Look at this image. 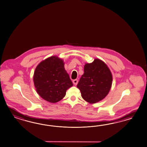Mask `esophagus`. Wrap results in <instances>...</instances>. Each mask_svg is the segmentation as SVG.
Returning <instances> with one entry per match:
<instances>
[{"mask_svg": "<svg viewBox=\"0 0 147 147\" xmlns=\"http://www.w3.org/2000/svg\"><path fill=\"white\" fill-rule=\"evenodd\" d=\"M78 81L77 79H75V80H73V84L75 85H76L78 84Z\"/></svg>", "mask_w": 147, "mask_h": 147, "instance_id": "34e87169", "label": "esophagus"}]
</instances>
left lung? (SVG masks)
<instances>
[{
	"mask_svg": "<svg viewBox=\"0 0 147 147\" xmlns=\"http://www.w3.org/2000/svg\"><path fill=\"white\" fill-rule=\"evenodd\" d=\"M112 75L107 65L98 59L86 63L84 73L77 85L82 98L94 104L104 99L109 92L112 84Z\"/></svg>",
	"mask_w": 147,
	"mask_h": 147,
	"instance_id": "obj_1",
	"label": "left lung"
}]
</instances>
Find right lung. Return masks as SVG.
Instances as JSON below:
<instances>
[{
    "label": "right lung",
    "mask_w": 147,
    "mask_h": 147,
    "mask_svg": "<svg viewBox=\"0 0 147 147\" xmlns=\"http://www.w3.org/2000/svg\"><path fill=\"white\" fill-rule=\"evenodd\" d=\"M33 81L38 95L52 103L61 100L67 90L73 86L65 70L63 61L55 56L38 64L34 72Z\"/></svg>",
    "instance_id": "right-lung-1"
}]
</instances>
